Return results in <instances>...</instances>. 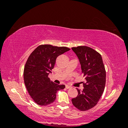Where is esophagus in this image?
I'll return each instance as SVG.
<instances>
[{
    "mask_svg": "<svg viewBox=\"0 0 128 128\" xmlns=\"http://www.w3.org/2000/svg\"><path fill=\"white\" fill-rule=\"evenodd\" d=\"M66 88H67V89H68V88H71V86H69V85H66Z\"/></svg>",
    "mask_w": 128,
    "mask_h": 128,
    "instance_id": "1",
    "label": "esophagus"
}]
</instances>
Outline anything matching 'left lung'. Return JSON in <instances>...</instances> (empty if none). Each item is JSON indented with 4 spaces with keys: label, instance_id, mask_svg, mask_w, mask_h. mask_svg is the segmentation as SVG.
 <instances>
[{
    "label": "left lung",
    "instance_id": "8db88e82",
    "mask_svg": "<svg viewBox=\"0 0 128 128\" xmlns=\"http://www.w3.org/2000/svg\"><path fill=\"white\" fill-rule=\"evenodd\" d=\"M79 59L85 78L83 90L77 89L78 95L72 99L73 105L80 111H87L98 104L106 84V70L102 56L87 46L72 48Z\"/></svg>",
    "mask_w": 128,
    "mask_h": 128
}]
</instances>
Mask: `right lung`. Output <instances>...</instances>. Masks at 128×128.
Masks as SVG:
<instances>
[{
    "mask_svg": "<svg viewBox=\"0 0 128 128\" xmlns=\"http://www.w3.org/2000/svg\"><path fill=\"white\" fill-rule=\"evenodd\" d=\"M65 46L40 45L28 56L24 70V83L28 94L40 106H47L56 100V93L65 88L50 81L48 75L59 55L70 50Z\"/></svg>",
    "mask_w": 128,
    "mask_h": 128,
    "instance_id": "1",
    "label": "right lung"
}]
</instances>
